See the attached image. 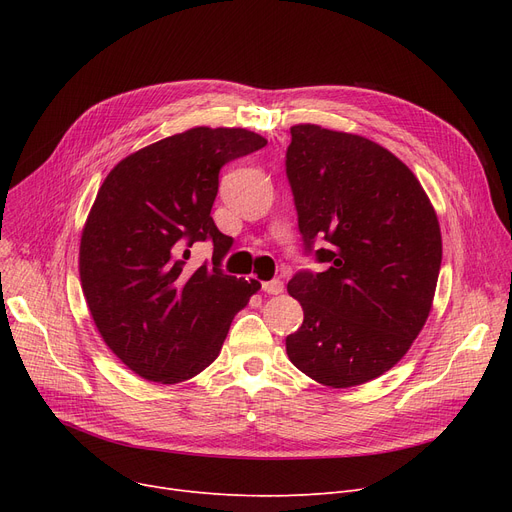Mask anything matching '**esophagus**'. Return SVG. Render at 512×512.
Returning a JSON list of instances; mask_svg holds the SVG:
<instances>
[{
	"label": "esophagus",
	"instance_id": "esophagus-1",
	"mask_svg": "<svg viewBox=\"0 0 512 512\" xmlns=\"http://www.w3.org/2000/svg\"><path fill=\"white\" fill-rule=\"evenodd\" d=\"M263 290L267 294H280L284 290V284L280 280H270V282H263Z\"/></svg>",
	"mask_w": 512,
	"mask_h": 512
}]
</instances>
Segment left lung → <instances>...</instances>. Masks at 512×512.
<instances>
[{"label":"left lung","instance_id":"left-lung-1","mask_svg":"<svg viewBox=\"0 0 512 512\" xmlns=\"http://www.w3.org/2000/svg\"><path fill=\"white\" fill-rule=\"evenodd\" d=\"M286 174L307 251L326 272H299L288 294L303 326L286 338L292 365L317 384L353 388L407 355L434 305L442 263L436 209L407 164L359 134L297 124Z\"/></svg>","mask_w":512,"mask_h":512}]
</instances>
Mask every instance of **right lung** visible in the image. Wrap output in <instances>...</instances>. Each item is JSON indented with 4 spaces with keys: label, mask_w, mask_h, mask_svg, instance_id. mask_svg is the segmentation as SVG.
Instances as JSON below:
<instances>
[{
    "label": "right lung",
    "mask_w": 512,
    "mask_h": 512,
    "mask_svg": "<svg viewBox=\"0 0 512 512\" xmlns=\"http://www.w3.org/2000/svg\"><path fill=\"white\" fill-rule=\"evenodd\" d=\"M265 145L247 128L197 126L130 153L103 180L80 236V286L103 342L141 378H195L261 288L218 267L232 238L211 207L226 161ZM203 239L214 267L193 271L185 261Z\"/></svg>",
    "instance_id": "add662e5"
}]
</instances>
